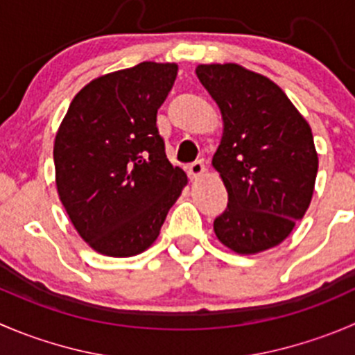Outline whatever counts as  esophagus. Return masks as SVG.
I'll use <instances>...</instances> for the list:
<instances>
[{"mask_svg":"<svg viewBox=\"0 0 355 355\" xmlns=\"http://www.w3.org/2000/svg\"><path fill=\"white\" fill-rule=\"evenodd\" d=\"M205 171H206V168H205V163H202V161H194V163L187 168V175L191 180L199 178L202 173H205Z\"/></svg>","mask_w":355,"mask_h":355,"instance_id":"obj_1","label":"esophagus"}]
</instances>
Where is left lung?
I'll return each mask as SVG.
<instances>
[{"instance_id": "8db88e82", "label": "left lung", "mask_w": 355, "mask_h": 355, "mask_svg": "<svg viewBox=\"0 0 355 355\" xmlns=\"http://www.w3.org/2000/svg\"><path fill=\"white\" fill-rule=\"evenodd\" d=\"M196 74L223 119L211 163L229 202L213 222L216 237L241 254L277 246L314 194L319 161L311 126L265 76L237 64L198 65Z\"/></svg>"}]
</instances>
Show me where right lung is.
<instances>
[{
    "instance_id": "obj_1",
    "label": "right lung",
    "mask_w": 355,
    "mask_h": 355,
    "mask_svg": "<svg viewBox=\"0 0 355 355\" xmlns=\"http://www.w3.org/2000/svg\"><path fill=\"white\" fill-rule=\"evenodd\" d=\"M177 64L142 62L101 76L67 109L53 146L58 198L79 236L107 257H133L159 236L187 175L156 126Z\"/></svg>"
}]
</instances>
